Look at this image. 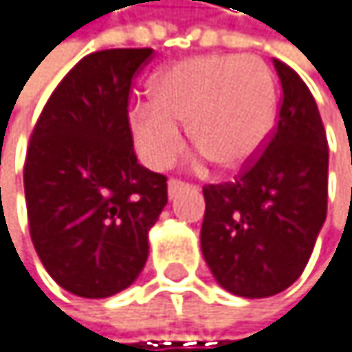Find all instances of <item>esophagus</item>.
<instances>
[{"instance_id": "obj_1", "label": "esophagus", "mask_w": 352, "mask_h": 352, "mask_svg": "<svg viewBox=\"0 0 352 352\" xmlns=\"http://www.w3.org/2000/svg\"><path fill=\"white\" fill-rule=\"evenodd\" d=\"M190 188V184H186V182H182V179H168V196L173 198V196H177L182 190H188Z\"/></svg>"}]
</instances>
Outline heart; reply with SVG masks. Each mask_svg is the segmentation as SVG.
Segmentation results:
<instances>
[{
    "mask_svg": "<svg viewBox=\"0 0 352 352\" xmlns=\"http://www.w3.org/2000/svg\"><path fill=\"white\" fill-rule=\"evenodd\" d=\"M152 102L131 110V133L142 158L164 168L179 156L188 122L192 144L221 170L248 166L267 144L278 89L267 64L250 56H196L158 72Z\"/></svg>",
    "mask_w": 352,
    "mask_h": 352,
    "instance_id": "1",
    "label": "heart"
}]
</instances>
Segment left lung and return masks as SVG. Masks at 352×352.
<instances>
[{"label":"left lung","instance_id":"8db88e82","mask_svg":"<svg viewBox=\"0 0 352 352\" xmlns=\"http://www.w3.org/2000/svg\"><path fill=\"white\" fill-rule=\"evenodd\" d=\"M278 122L234 182L204 186L200 244L217 282L246 298L273 296L305 271L328 210V138L309 87L273 60Z\"/></svg>","mask_w":352,"mask_h":352}]
</instances>
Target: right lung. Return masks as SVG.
<instances>
[{
	"label": "right lung",
	"mask_w": 352,
	"mask_h": 352,
	"mask_svg": "<svg viewBox=\"0 0 352 352\" xmlns=\"http://www.w3.org/2000/svg\"><path fill=\"white\" fill-rule=\"evenodd\" d=\"M150 47H116L74 64L45 102L24 158L33 246L68 292L106 298L135 282L166 177L138 162L129 124L133 79Z\"/></svg>",
	"instance_id": "right-lung-1"
}]
</instances>
